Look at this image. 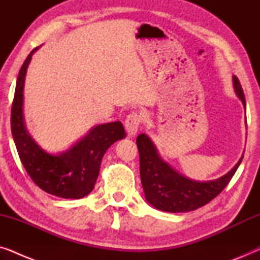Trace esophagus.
Returning a JSON list of instances; mask_svg holds the SVG:
<instances>
[{
  "label": "esophagus",
  "mask_w": 260,
  "mask_h": 260,
  "mask_svg": "<svg viewBox=\"0 0 260 260\" xmlns=\"http://www.w3.org/2000/svg\"><path fill=\"white\" fill-rule=\"evenodd\" d=\"M142 123V117L137 112L130 113L125 119V130L129 137H134L137 134Z\"/></svg>",
  "instance_id": "obj_1"
}]
</instances>
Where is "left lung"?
I'll return each instance as SVG.
<instances>
[{
	"mask_svg": "<svg viewBox=\"0 0 260 260\" xmlns=\"http://www.w3.org/2000/svg\"><path fill=\"white\" fill-rule=\"evenodd\" d=\"M234 92L246 108L244 91L236 76L232 77ZM140 174L145 200L156 209L169 213H184L198 209L221 193L241 163L243 156L229 173L219 179L195 181L183 176L163 161L152 141L145 134L138 135Z\"/></svg>",
	"mask_w": 260,
	"mask_h": 260,
	"instance_id": "left-lung-1",
	"label": "left lung"
}]
</instances>
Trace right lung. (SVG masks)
I'll list each match as a JSON object with an SVG mask.
<instances>
[{
	"label": "right lung",
	"mask_w": 260,
	"mask_h": 260,
	"mask_svg": "<svg viewBox=\"0 0 260 260\" xmlns=\"http://www.w3.org/2000/svg\"><path fill=\"white\" fill-rule=\"evenodd\" d=\"M34 48L24 60L16 81L12 106V134L22 165L46 193L62 199H81L93 190L106 150L125 137L123 124H98L67 150L52 154L42 149L28 133L23 117V88Z\"/></svg>",
	"instance_id": "add662e5"
}]
</instances>
